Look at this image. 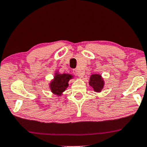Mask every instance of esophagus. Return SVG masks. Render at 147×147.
<instances>
[{
    "label": "esophagus",
    "mask_w": 147,
    "mask_h": 147,
    "mask_svg": "<svg viewBox=\"0 0 147 147\" xmlns=\"http://www.w3.org/2000/svg\"><path fill=\"white\" fill-rule=\"evenodd\" d=\"M72 72L74 73V75L78 76L79 77H83V76H84L83 73H81V72H79L77 69H74V70H72Z\"/></svg>",
    "instance_id": "obj_1"
}]
</instances>
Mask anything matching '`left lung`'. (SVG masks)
<instances>
[{
	"label": "left lung",
	"instance_id": "8db88e82",
	"mask_svg": "<svg viewBox=\"0 0 147 147\" xmlns=\"http://www.w3.org/2000/svg\"><path fill=\"white\" fill-rule=\"evenodd\" d=\"M90 86L93 88L94 90L99 92L103 88L104 81L100 75H92L90 79Z\"/></svg>",
	"mask_w": 147,
	"mask_h": 147
}]
</instances>
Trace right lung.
Masks as SVG:
<instances>
[{
    "label": "right lung",
    "mask_w": 147,
    "mask_h": 147,
    "mask_svg": "<svg viewBox=\"0 0 147 147\" xmlns=\"http://www.w3.org/2000/svg\"><path fill=\"white\" fill-rule=\"evenodd\" d=\"M72 76L69 74H56L54 80L51 83V91L55 94L60 96L68 86V81Z\"/></svg>",
    "instance_id": "add662e5"
}]
</instances>
